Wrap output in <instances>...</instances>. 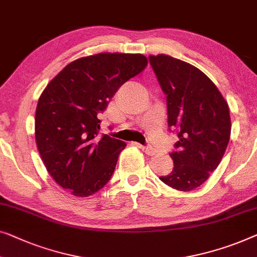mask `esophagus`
<instances>
[{"label":"esophagus","instance_id":"34e87169","mask_svg":"<svg viewBox=\"0 0 257 257\" xmlns=\"http://www.w3.org/2000/svg\"><path fill=\"white\" fill-rule=\"evenodd\" d=\"M136 146L138 147V148H140L141 151L144 152L145 154H147V155H154L155 154V151L153 150V148H151V147H146V146H143V145H140V144H135Z\"/></svg>","mask_w":257,"mask_h":257}]
</instances>
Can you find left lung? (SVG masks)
Instances as JSON below:
<instances>
[{
	"label": "left lung",
	"instance_id": "obj_1",
	"mask_svg": "<svg viewBox=\"0 0 257 257\" xmlns=\"http://www.w3.org/2000/svg\"><path fill=\"white\" fill-rule=\"evenodd\" d=\"M148 59L167 96L168 126L178 137L169 154L173 172L160 180L176 190L191 191L207 181L225 154L230 136L228 104L195 66L166 54Z\"/></svg>",
	"mask_w": 257,
	"mask_h": 257
}]
</instances>
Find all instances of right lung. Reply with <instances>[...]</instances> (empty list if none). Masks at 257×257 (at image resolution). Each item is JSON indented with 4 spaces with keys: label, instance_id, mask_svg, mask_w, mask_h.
Returning a JSON list of instances; mask_svg holds the SVG:
<instances>
[{
    "label": "right lung",
    "instance_id": "add662e5",
    "mask_svg": "<svg viewBox=\"0 0 257 257\" xmlns=\"http://www.w3.org/2000/svg\"><path fill=\"white\" fill-rule=\"evenodd\" d=\"M146 66L143 54L89 55L67 65L40 95L37 147L53 180L74 196L94 195L110 181L126 144L99 136L97 116L120 85Z\"/></svg>",
    "mask_w": 257,
    "mask_h": 257
}]
</instances>
